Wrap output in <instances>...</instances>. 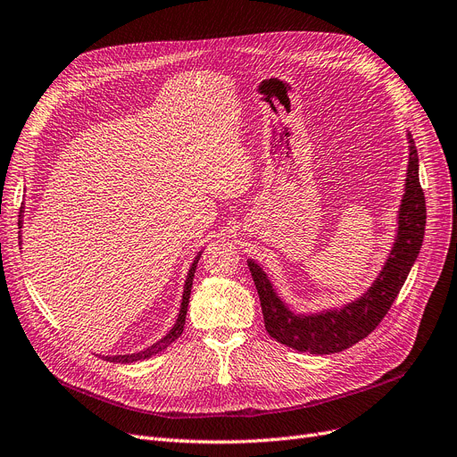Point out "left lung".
<instances>
[{
	"instance_id": "1",
	"label": "left lung",
	"mask_w": 457,
	"mask_h": 457,
	"mask_svg": "<svg viewBox=\"0 0 457 457\" xmlns=\"http://www.w3.org/2000/svg\"><path fill=\"white\" fill-rule=\"evenodd\" d=\"M409 137V165L405 193L400 204L398 236L386 262L368 292L340 311L301 316L294 314L275 294L268 275L249 260L254 287L262 307L266 331L292 350L314 355L338 353L370 335L386 316L400 294L411 266L420 253L426 228V199L419 180V154Z\"/></svg>"
}]
</instances>
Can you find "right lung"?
<instances>
[{
	"label": "right lung",
	"instance_id": "add662e5",
	"mask_svg": "<svg viewBox=\"0 0 457 457\" xmlns=\"http://www.w3.org/2000/svg\"><path fill=\"white\" fill-rule=\"evenodd\" d=\"M20 228H21V215H20V221H18ZM199 258L201 254H197V258L193 260V264L189 268V273H187V278H186V285H184V294H182V305H180V312H179V320L177 323L172 325V329L162 338L158 340L156 344H152L150 347H146L145 352H139V353H132V355H113V357H104L105 361H112V362H136V361H141V359H148L152 355H156L158 352L165 350V347L169 344L175 342L182 331H184V323H186V314H187V305H189V294H191V285H193V277H195V270H197V264H199Z\"/></svg>",
	"mask_w": 457,
	"mask_h": 457
}]
</instances>
